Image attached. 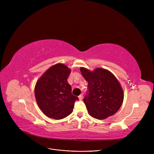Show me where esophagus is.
<instances>
[{
	"instance_id": "34e87169",
	"label": "esophagus",
	"mask_w": 154,
	"mask_h": 154,
	"mask_svg": "<svg viewBox=\"0 0 154 154\" xmlns=\"http://www.w3.org/2000/svg\"><path fill=\"white\" fill-rule=\"evenodd\" d=\"M79 100H82V99H83V95L82 94H80L79 96Z\"/></svg>"
}]
</instances>
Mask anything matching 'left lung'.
Wrapping results in <instances>:
<instances>
[{
    "label": "left lung",
    "instance_id": "8db88e82",
    "mask_svg": "<svg viewBox=\"0 0 154 154\" xmlns=\"http://www.w3.org/2000/svg\"><path fill=\"white\" fill-rule=\"evenodd\" d=\"M88 82V94L84 97L88 114L95 119H105L114 115L124 100V91L116 76L109 70L96 68L91 71L80 68Z\"/></svg>",
    "mask_w": 154,
    "mask_h": 154
}]
</instances>
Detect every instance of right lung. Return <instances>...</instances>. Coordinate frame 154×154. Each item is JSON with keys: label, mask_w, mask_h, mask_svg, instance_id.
Wrapping results in <instances>:
<instances>
[{"label": "right lung", "mask_w": 154, "mask_h": 154, "mask_svg": "<svg viewBox=\"0 0 154 154\" xmlns=\"http://www.w3.org/2000/svg\"><path fill=\"white\" fill-rule=\"evenodd\" d=\"M71 70L57 63L48 69L37 81L35 97L40 109L48 117L62 119L73 111L78 97L72 94L67 78Z\"/></svg>", "instance_id": "obj_1"}]
</instances>
